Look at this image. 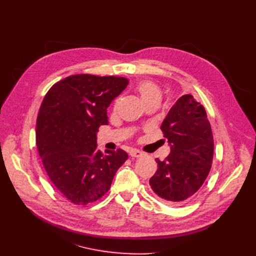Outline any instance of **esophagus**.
<instances>
[{"instance_id": "34e87169", "label": "esophagus", "mask_w": 256, "mask_h": 256, "mask_svg": "<svg viewBox=\"0 0 256 256\" xmlns=\"http://www.w3.org/2000/svg\"><path fill=\"white\" fill-rule=\"evenodd\" d=\"M144 154L138 150H132L130 152V156H132V158H139V156H142Z\"/></svg>"}]
</instances>
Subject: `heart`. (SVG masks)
I'll return each mask as SVG.
<instances>
[{"label":"heart","mask_w":256,"mask_h":256,"mask_svg":"<svg viewBox=\"0 0 256 256\" xmlns=\"http://www.w3.org/2000/svg\"><path fill=\"white\" fill-rule=\"evenodd\" d=\"M137 91L146 106L156 104L162 100V90L160 86L152 80H142L137 84Z\"/></svg>","instance_id":"1"}]
</instances>
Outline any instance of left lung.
I'll return each instance as SVG.
<instances>
[{"instance_id":"8db88e82","label":"left lung","mask_w":256,"mask_h":256,"mask_svg":"<svg viewBox=\"0 0 256 256\" xmlns=\"http://www.w3.org/2000/svg\"><path fill=\"white\" fill-rule=\"evenodd\" d=\"M170 145L150 180L154 194L169 204L193 196L206 180L214 156V138L204 106L191 94L180 98L160 126Z\"/></svg>"}]
</instances>
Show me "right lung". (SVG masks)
<instances>
[{
	"instance_id": "right-lung-1",
	"label": "right lung",
	"mask_w": 256,
	"mask_h": 256,
	"mask_svg": "<svg viewBox=\"0 0 256 256\" xmlns=\"http://www.w3.org/2000/svg\"><path fill=\"white\" fill-rule=\"evenodd\" d=\"M128 84L122 76L74 74L54 84L40 106L39 156L54 186L74 204L100 199L128 158L120 148L104 154L96 145L98 128L109 124L106 108Z\"/></svg>"
}]
</instances>
